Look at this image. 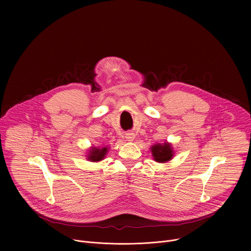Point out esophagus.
I'll return each instance as SVG.
<instances>
[{"instance_id": "1", "label": "esophagus", "mask_w": 251, "mask_h": 251, "mask_svg": "<svg viewBox=\"0 0 251 251\" xmlns=\"http://www.w3.org/2000/svg\"><path fill=\"white\" fill-rule=\"evenodd\" d=\"M125 138H126L127 141L132 142V141H134V139H135V134L132 133V132H128V133L125 135Z\"/></svg>"}]
</instances>
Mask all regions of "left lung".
Instances as JSON below:
<instances>
[{
	"instance_id": "obj_1",
	"label": "left lung",
	"mask_w": 251,
	"mask_h": 251,
	"mask_svg": "<svg viewBox=\"0 0 251 251\" xmlns=\"http://www.w3.org/2000/svg\"><path fill=\"white\" fill-rule=\"evenodd\" d=\"M151 152L154 161L162 164L171 161L175 155L172 144L169 142H165L163 144L156 143V144L151 146Z\"/></svg>"
}]
</instances>
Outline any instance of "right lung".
Listing matches in <instances>:
<instances>
[{
    "label": "right lung",
    "mask_w": 251,
    "mask_h": 251,
    "mask_svg": "<svg viewBox=\"0 0 251 251\" xmlns=\"http://www.w3.org/2000/svg\"><path fill=\"white\" fill-rule=\"evenodd\" d=\"M108 149H109L108 146H106V147H90V149L86 153L85 157L90 162H100L107 155Z\"/></svg>",
    "instance_id": "right-lung-1"
}]
</instances>
